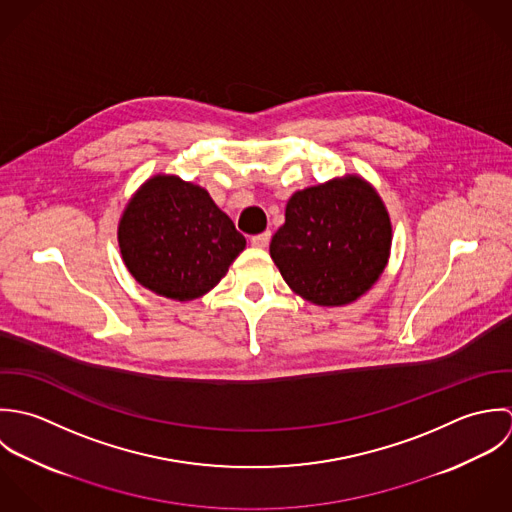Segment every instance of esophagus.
I'll use <instances>...</instances> for the list:
<instances>
[{"instance_id":"34e87169","label":"esophagus","mask_w":512,"mask_h":512,"mask_svg":"<svg viewBox=\"0 0 512 512\" xmlns=\"http://www.w3.org/2000/svg\"><path fill=\"white\" fill-rule=\"evenodd\" d=\"M269 241H271V231H263V233L251 237V245L259 247V249H265L269 245Z\"/></svg>"}]
</instances>
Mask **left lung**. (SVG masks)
Returning <instances> with one entry per match:
<instances>
[{"mask_svg": "<svg viewBox=\"0 0 512 512\" xmlns=\"http://www.w3.org/2000/svg\"><path fill=\"white\" fill-rule=\"evenodd\" d=\"M392 247V223L378 192L360 176L295 192L271 257L287 285L320 307L360 299L380 279Z\"/></svg>", "mask_w": 512, "mask_h": 512, "instance_id": "left-lung-1", "label": "left lung"}]
</instances>
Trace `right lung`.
I'll use <instances>...</instances> for the list:
<instances>
[{"mask_svg": "<svg viewBox=\"0 0 512 512\" xmlns=\"http://www.w3.org/2000/svg\"><path fill=\"white\" fill-rule=\"evenodd\" d=\"M118 247L142 287L166 299L194 301L225 277L245 249V237L204 188L158 174L124 207Z\"/></svg>", "mask_w": 512, "mask_h": 512, "instance_id": "add662e5", "label": "right lung"}]
</instances>
